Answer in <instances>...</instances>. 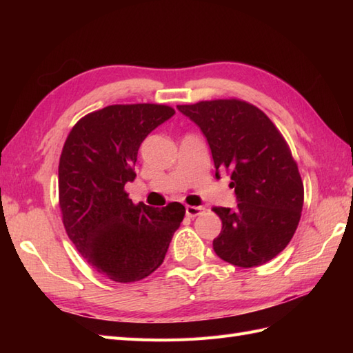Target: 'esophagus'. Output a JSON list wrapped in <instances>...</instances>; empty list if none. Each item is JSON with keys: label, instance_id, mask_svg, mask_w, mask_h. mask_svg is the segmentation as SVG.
I'll use <instances>...</instances> for the list:
<instances>
[{"label": "esophagus", "instance_id": "34e87169", "mask_svg": "<svg viewBox=\"0 0 353 353\" xmlns=\"http://www.w3.org/2000/svg\"><path fill=\"white\" fill-rule=\"evenodd\" d=\"M205 212V208L201 206H186V215L188 216H197Z\"/></svg>", "mask_w": 353, "mask_h": 353}]
</instances>
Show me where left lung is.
Listing matches in <instances>:
<instances>
[{"instance_id":"left-lung-1","label":"left lung","mask_w":353,"mask_h":353,"mask_svg":"<svg viewBox=\"0 0 353 353\" xmlns=\"http://www.w3.org/2000/svg\"><path fill=\"white\" fill-rule=\"evenodd\" d=\"M211 148L215 176L230 172L236 208H214L223 228L214 250L232 265L265 264L291 241L303 208V183L287 141L264 112L241 100L181 104Z\"/></svg>"}]
</instances>
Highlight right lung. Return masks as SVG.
I'll return each mask as SVG.
<instances>
[{
    "label": "right lung",
    "mask_w": 353,
    "mask_h": 353,
    "mask_svg": "<svg viewBox=\"0 0 353 353\" xmlns=\"http://www.w3.org/2000/svg\"><path fill=\"white\" fill-rule=\"evenodd\" d=\"M176 112L165 104H112L72 127L59 162V205L66 234L97 272L137 282L159 267L185 206L134 205L124 191L142 141Z\"/></svg>",
    "instance_id": "add662e5"
}]
</instances>
